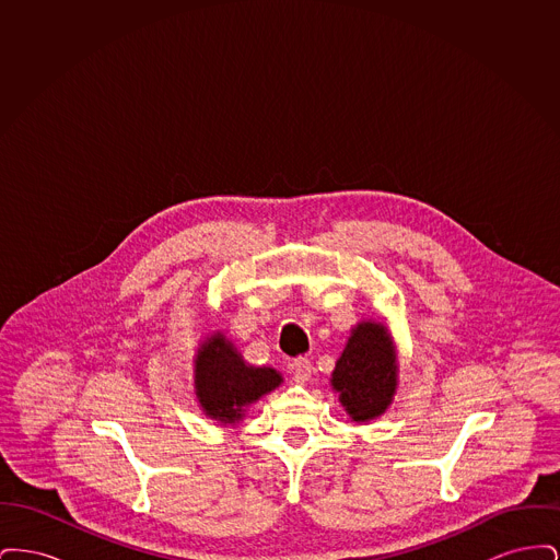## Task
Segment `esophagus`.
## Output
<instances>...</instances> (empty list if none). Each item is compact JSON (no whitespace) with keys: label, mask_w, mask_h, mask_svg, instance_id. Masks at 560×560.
Instances as JSON below:
<instances>
[{"label":"esophagus","mask_w":560,"mask_h":560,"mask_svg":"<svg viewBox=\"0 0 560 560\" xmlns=\"http://www.w3.org/2000/svg\"><path fill=\"white\" fill-rule=\"evenodd\" d=\"M292 370L295 373V382H308L311 380V375H313V365H311V361L306 359V357H298V359H293L292 361Z\"/></svg>","instance_id":"34e87169"}]
</instances>
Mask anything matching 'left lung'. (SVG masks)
I'll use <instances>...</instances> for the list:
<instances>
[{
  "label": "left lung",
  "mask_w": 560,
  "mask_h": 560,
  "mask_svg": "<svg viewBox=\"0 0 560 560\" xmlns=\"http://www.w3.org/2000/svg\"><path fill=\"white\" fill-rule=\"evenodd\" d=\"M329 384L352 422L368 424L386 413L399 386V359L384 320L363 319L350 329Z\"/></svg>",
  "instance_id": "8db88e82"
}]
</instances>
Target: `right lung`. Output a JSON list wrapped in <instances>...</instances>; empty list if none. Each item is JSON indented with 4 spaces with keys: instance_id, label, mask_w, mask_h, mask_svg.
I'll list each match as a JSON object with an SVG mask.
<instances>
[{
    "instance_id": "right-lung-1",
    "label": "right lung",
    "mask_w": 560,
    "mask_h": 560,
    "mask_svg": "<svg viewBox=\"0 0 560 560\" xmlns=\"http://www.w3.org/2000/svg\"><path fill=\"white\" fill-rule=\"evenodd\" d=\"M283 375L249 365L233 340L212 331L199 340L192 357V388L206 418L222 427L243 422L247 409L277 390Z\"/></svg>"
}]
</instances>
